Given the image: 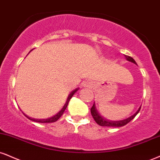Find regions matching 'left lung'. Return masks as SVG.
<instances>
[{
    "mask_svg": "<svg viewBox=\"0 0 160 160\" xmlns=\"http://www.w3.org/2000/svg\"><path fill=\"white\" fill-rule=\"evenodd\" d=\"M125 57H126L127 60L131 62H133L134 64L137 65V64H136V61L134 60V59H132L131 57H129V56L125 55ZM140 109H141V107H139V109H138V111L136 112L135 114L132 115V116L129 117V118H126V119H124V120H121V121H110V120H108V119L103 118V117L102 116V115L98 112V109H96L95 103H94L93 106H92V107L91 108V113H92V117H93L94 120H95V122L97 123L98 124H99L100 126H102V127H114V128H119V127L124 126V125L128 124V123L130 122V121H132V119L135 118L136 115L138 114V112L140 111Z\"/></svg>",
    "mask_w": 160,
    "mask_h": 160,
    "instance_id": "1",
    "label": "left lung"
}]
</instances>
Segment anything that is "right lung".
I'll use <instances>...</instances> for the list:
<instances>
[{
    "label": "right lung",
    "instance_id": "1",
    "mask_svg": "<svg viewBox=\"0 0 160 160\" xmlns=\"http://www.w3.org/2000/svg\"><path fill=\"white\" fill-rule=\"evenodd\" d=\"M78 89H79V88H76V89L74 90V91H73V92H72V93H71L70 95H68V99H67L66 103H65V104L64 105V107H62V109L61 110L59 111V112L57 113V115H53V116L51 117V118H46V119H36V118H30V117H29V116H28V115H25L24 112H23V114H24V115H25V116L27 117V118L30 119V120L33 121V122H38V123H52V122H57V121L58 120V119H59V118H60V117L62 116V115L63 113H64V112H65V109H66L67 106H68V102H69V101H70L71 98H72V96L74 95V94L75 92H76L77 91H78Z\"/></svg>",
    "mask_w": 160,
    "mask_h": 160
}]
</instances>
